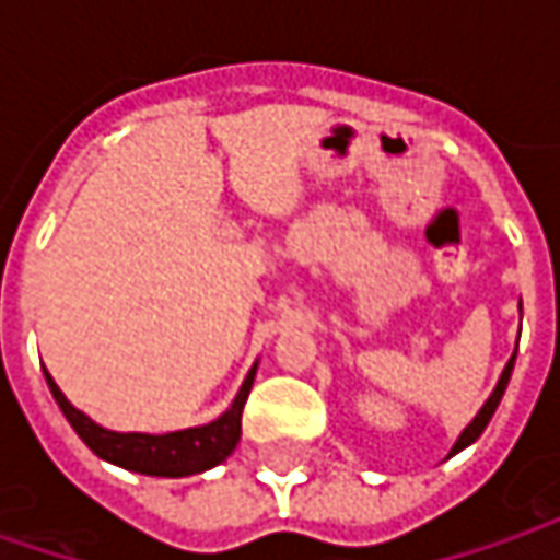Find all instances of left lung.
Masks as SVG:
<instances>
[{
    "mask_svg": "<svg viewBox=\"0 0 560 560\" xmlns=\"http://www.w3.org/2000/svg\"><path fill=\"white\" fill-rule=\"evenodd\" d=\"M517 355V352H514ZM514 355H511V361L505 364V371H502V376H499V383H495V389H492V396L486 398V405L477 411V418L470 420L467 427H464V433L458 436V442L452 445V455H458L462 448H467L470 442L480 440V433L486 430V423L492 420V415H495V408H499V401H502V396H505V386L508 380H511V371H514Z\"/></svg>",
    "mask_w": 560,
    "mask_h": 560,
    "instance_id": "left-lung-1",
    "label": "left lung"
}]
</instances>
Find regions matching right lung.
Returning a JSON list of instances; mask_svg holds the SVG:
<instances>
[{"mask_svg": "<svg viewBox=\"0 0 560 560\" xmlns=\"http://www.w3.org/2000/svg\"><path fill=\"white\" fill-rule=\"evenodd\" d=\"M255 380V368L243 380L240 393L233 398V405L224 415L205 427H189L177 433H115L98 427L96 420H90L83 411H77L74 405L65 398V393L55 386V380L46 374V383L52 389V398L58 401L61 415L74 427V433L96 452L102 462L118 464L137 474L149 477H189V474H202L208 467L221 464L236 448L240 433H243V408H246L248 389Z\"/></svg>", "mask_w": 560, "mask_h": 560, "instance_id": "add662e5", "label": "right lung"}]
</instances>
